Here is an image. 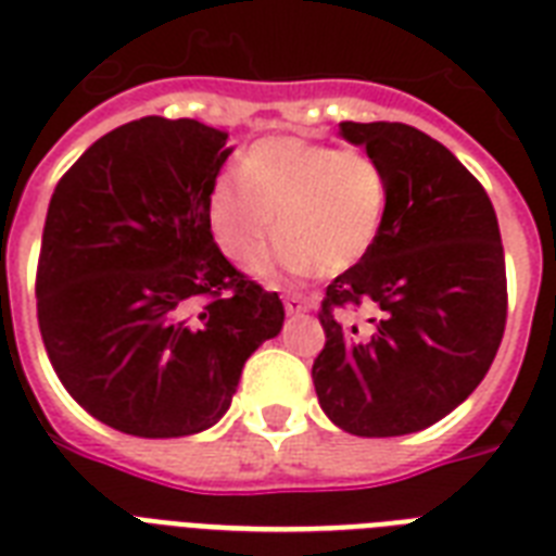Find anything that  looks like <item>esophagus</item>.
Returning a JSON list of instances; mask_svg holds the SVG:
<instances>
[{"label": "esophagus", "mask_w": 556, "mask_h": 556, "mask_svg": "<svg viewBox=\"0 0 556 556\" xmlns=\"http://www.w3.org/2000/svg\"><path fill=\"white\" fill-rule=\"evenodd\" d=\"M314 308V300L305 294H286V312L288 314H305Z\"/></svg>", "instance_id": "1"}]
</instances>
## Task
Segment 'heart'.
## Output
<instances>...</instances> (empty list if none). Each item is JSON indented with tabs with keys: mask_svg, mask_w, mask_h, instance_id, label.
<instances>
[{
	"mask_svg": "<svg viewBox=\"0 0 556 556\" xmlns=\"http://www.w3.org/2000/svg\"><path fill=\"white\" fill-rule=\"evenodd\" d=\"M389 185L378 161L303 138L253 143L239 173L216 178L207 218L233 260H251L274 230L282 239L256 268L340 274L378 242Z\"/></svg>",
	"mask_w": 556,
	"mask_h": 556,
	"instance_id": "obj_1",
	"label": "heart"
}]
</instances>
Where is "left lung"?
<instances>
[{"mask_svg": "<svg viewBox=\"0 0 556 556\" xmlns=\"http://www.w3.org/2000/svg\"><path fill=\"white\" fill-rule=\"evenodd\" d=\"M387 173L378 242L331 279L312 378L323 413L364 439L418 432L491 369L508 320L500 222L476 176L421 129L340 124Z\"/></svg>", "mask_w": 556, "mask_h": 556, "instance_id": "left-lung-1", "label": "left lung"}]
</instances>
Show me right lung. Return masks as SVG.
I'll return each mask as SVG.
<instances>
[{
  "mask_svg": "<svg viewBox=\"0 0 556 556\" xmlns=\"http://www.w3.org/2000/svg\"><path fill=\"white\" fill-rule=\"evenodd\" d=\"M227 132L150 115L94 141L54 187L37 320L65 392L98 421L178 439L227 413L244 361L277 338V291L213 242Z\"/></svg>",
  "mask_w": 556,
  "mask_h": 556,
  "instance_id": "add662e5",
  "label": "right lung"
}]
</instances>
